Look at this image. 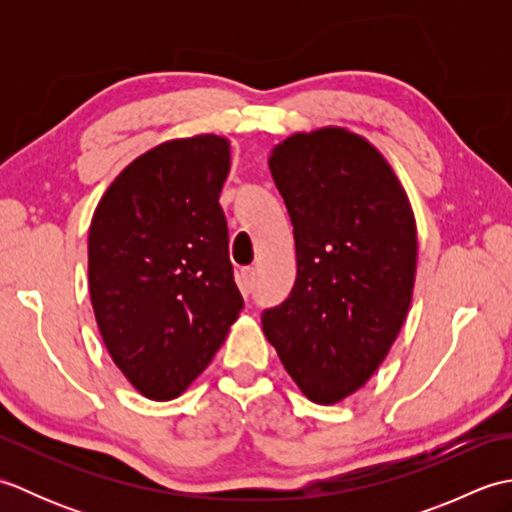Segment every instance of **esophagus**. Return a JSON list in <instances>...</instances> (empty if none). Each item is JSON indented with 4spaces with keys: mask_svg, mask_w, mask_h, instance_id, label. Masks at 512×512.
Returning <instances> with one entry per match:
<instances>
[{
    "mask_svg": "<svg viewBox=\"0 0 512 512\" xmlns=\"http://www.w3.org/2000/svg\"><path fill=\"white\" fill-rule=\"evenodd\" d=\"M255 268H244L242 275H239V290H242V295H250L255 288Z\"/></svg>",
    "mask_w": 512,
    "mask_h": 512,
    "instance_id": "esophagus-1",
    "label": "esophagus"
}]
</instances>
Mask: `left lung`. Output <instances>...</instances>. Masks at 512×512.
Wrapping results in <instances>:
<instances>
[{"label":"left lung","mask_w":512,"mask_h":512,"mask_svg":"<svg viewBox=\"0 0 512 512\" xmlns=\"http://www.w3.org/2000/svg\"><path fill=\"white\" fill-rule=\"evenodd\" d=\"M268 167L290 213L297 281L262 330L301 394L336 405L374 376L407 319L416 217L394 167L347 127L290 134Z\"/></svg>","instance_id":"1"}]
</instances>
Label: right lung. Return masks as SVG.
Masks as SVG:
<instances>
[{
	"mask_svg": "<svg viewBox=\"0 0 512 512\" xmlns=\"http://www.w3.org/2000/svg\"><path fill=\"white\" fill-rule=\"evenodd\" d=\"M231 140L171 138L134 158L96 204L90 301L114 365L138 394L187 391L244 308L220 191Z\"/></svg>",
	"mask_w": 512,
	"mask_h": 512,
	"instance_id": "obj_1",
	"label": "right lung"
}]
</instances>
